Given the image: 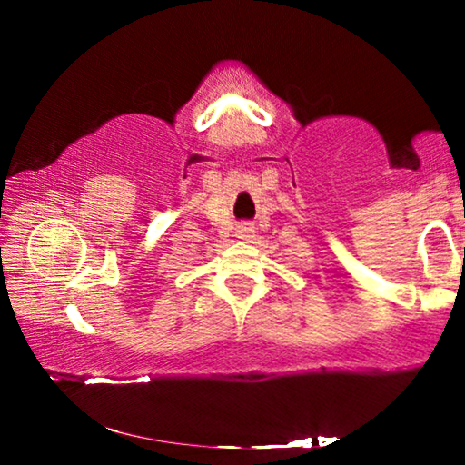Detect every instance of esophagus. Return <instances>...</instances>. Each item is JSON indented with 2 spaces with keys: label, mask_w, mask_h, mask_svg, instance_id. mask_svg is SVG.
<instances>
[{
  "label": "esophagus",
  "mask_w": 465,
  "mask_h": 465,
  "mask_svg": "<svg viewBox=\"0 0 465 465\" xmlns=\"http://www.w3.org/2000/svg\"><path fill=\"white\" fill-rule=\"evenodd\" d=\"M252 233H254V227H252L250 223H242V225H238V238H240V240H248V238H252Z\"/></svg>",
  "instance_id": "esophagus-1"
}]
</instances>
